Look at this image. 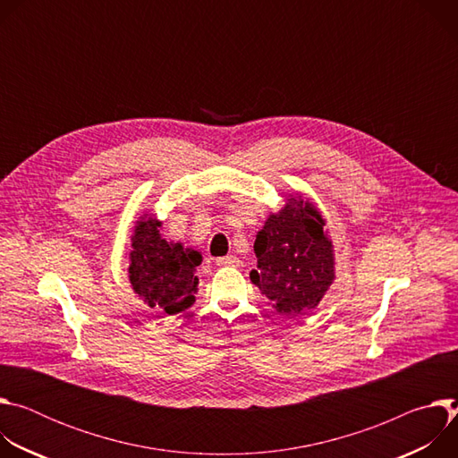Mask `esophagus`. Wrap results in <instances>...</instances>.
Returning <instances> with one entry per match:
<instances>
[{
  "instance_id": "esophagus-1",
  "label": "esophagus",
  "mask_w": 458,
  "mask_h": 458,
  "mask_svg": "<svg viewBox=\"0 0 458 458\" xmlns=\"http://www.w3.org/2000/svg\"><path fill=\"white\" fill-rule=\"evenodd\" d=\"M217 267H239V259L235 257H219L216 259Z\"/></svg>"
}]
</instances>
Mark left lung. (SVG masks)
I'll use <instances>...</instances> for the list:
<instances>
[{
    "label": "left lung",
    "mask_w": 458,
    "mask_h": 458,
    "mask_svg": "<svg viewBox=\"0 0 458 458\" xmlns=\"http://www.w3.org/2000/svg\"><path fill=\"white\" fill-rule=\"evenodd\" d=\"M324 219L302 199H288L255 237L257 270L250 279L283 315L315 308L334 283V246Z\"/></svg>",
    "instance_id": "8db88e82"
}]
</instances>
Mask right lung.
I'll use <instances>...</instances> for the list:
<instances>
[{
  "mask_svg": "<svg viewBox=\"0 0 458 458\" xmlns=\"http://www.w3.org/2000/svg\"><path fill=\"white\" fill-rule=\"evenodd\" d=\"M161 223L141 217L132 235L128 277L134 292L150 306L168 315L186 310L198 292L195 267L201 253L182 248L181 242H166L159 233Z\"/></svg>",
  "mask_w": 458,
  "mask_h": 458,
  "instance_id": "1",
  "label": "right lung"
}]
</instances>
